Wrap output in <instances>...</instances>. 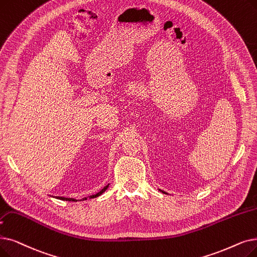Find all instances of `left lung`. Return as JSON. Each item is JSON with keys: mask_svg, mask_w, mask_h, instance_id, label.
Returning a JSON list of instances; mask_svg holds the SVG:
<instances>
[{"mask_svg": "<svg viewBox=\"0 0 257 257\" xmlns=\"http://www.w3.org/2000/svg\"><path fill=\"white\" fill-rule=\"evenodd\" d=\"M159 190H160V191H162V190H161V189H159ZM162 192H163V193H165V194H168V193H166L165 191H162Z\"/></svg>", "mask_w": 257, "mask_h": 257, "instance_id": "1", "label": "left lung"}]
</instances>
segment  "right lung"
<instances>
[{
  "instance_id": "obj_1",
  "label": "right lung",
  "mask_w": 257,
  "mask_h": 257,
  "mask_svg": "<svg viewBox=\"0 0 257 257\" xmlns=\"http://www.w3.org/2000/svg\"><path fill=\"white\" fill-rule=\"evenodd\" d=\"M108 187H109V184L107 185V186H105L101 191L99 192H97L96 194H93V195H90V196H88V197H84V198H82V199H75V198H68V197H62V196H57V198L58 199H61V200H68V202H77V200H86L87 198H94V197H97V196H99V195H102L107 189H108Z\"/></svg>"
}]
</instances>
